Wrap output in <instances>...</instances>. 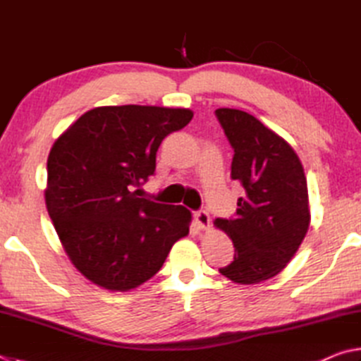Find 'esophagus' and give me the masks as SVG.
Instances as JSON below:
<instances>
[{"label":"esophagus","instance_id":"34e87169","mask_svg":"<svg viewBox=\"0 0 361 361\" xmlns=\"http://www.w3.org/2000/svg\"><path fill=\"white\" fill-rule=\"evenodd\" d=\"M195 221L198 224V228L202 231H207L210 228V216L206 210H200L195 214Z\"/></svg>","mask_w":361,"mask_h":361}]
</instances>
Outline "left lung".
<instances>
[{"label": "left lung", "instance_id": "obj_1", "mask_svg": "<svg viewBox=\"0 0 361 361\" xmlns=\"http://www.w3.org/2000/svg\"><path fill=\"white\" fill-rule=\"evenodd\" d=\"M215 114L234 149L231 179L245 190L235 219L214 221L235 248L234 261L220 274L239 284H257L286 267L308 233L307 176L289 142L261 121L234 108Z\"/></svg>", "mask_w": 361, "mask_h": 361}]
</instances>
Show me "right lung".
I'll return each instance as SVG.
<instances>
[{"instance_id":"1","label":"right lung","mask_w":361,"mask_h":361,"mask_svg":"<svg viewBox=\"0 0 361 361\" xmlns=\"http://www.w3.org/2000/svg\"><path fill=\"white\" fill-rule=\"evenodd\" d=\"M192 118L188 108L97 106L53 142L47 210L75 269L99 288L141 286L188 234V209L140 198L135 187L154 174L163 138Z\"/></svg>"}]
</instances>
